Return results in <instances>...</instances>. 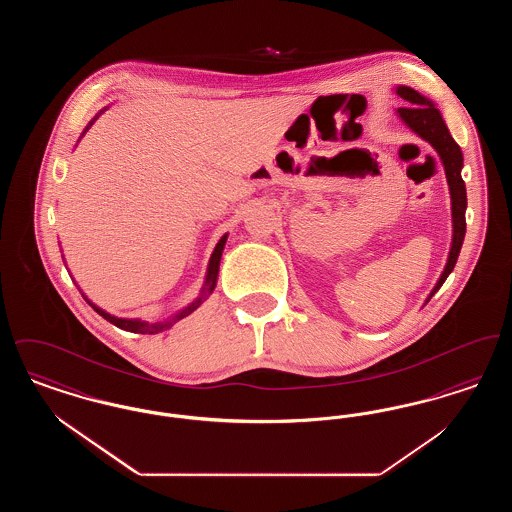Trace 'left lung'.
I'll return each instance as SVG.
<instances>
[{
	"mask_svg": "<svg viewBox=\"0 0 512 512\" xmlns=\"http://www.w3.org/2000/svg\"><path fill=\"white\" fill-rule=\"evenodd\" d=\"M395 94L403 99L407 105L399 107L397 113L401 115V119L407 122V126H411L414 132L428 140L432 146L436 147V151L443 161L445 167V176L449 182V190H451V209H453V244L449 251V261L445 265V270L439 278L434 293L438 292L441 284L447 280V276L451 274V270L455 268V263L459 259L461 247L464 242V232H466V219H464V211H466V188H464L463 176V153L461 147L453 140V136L449 134L445 122L441 119L436 105L424 96H420L416 90L409 86H397ZM430 295V297H432Z\"/></svg>",
	"mask_w": 512,
	"mask_h": 512,
	"instance_id": "obj_1",
	"label": "left lung"
}]
</instances>
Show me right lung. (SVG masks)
<instances>
[{
    "label": "right lung",
    "instance_id": "1",
    "mask_svg": "<svg viewBox=\"0 0 512 512\" xmlns=\"http://www.w3.org/2000/svg\"><path fill=\"white\" fill-rule=\"evenodd\" d=\"M224 244H226V236H222V240H220L217 247H215V251H213V255H211V261H209V270H207V280H205V288H203V293L195 299L194 303L190 305V307H186L184 311H180L176 317L171 318V320H167V322H157V324H146V322H140V320H126V318H117L111 317L109 313H105V311H101L98 307H94L96 311H98L101 317L105 318V320H109L111 324H115L117 328H122V330H128V332H136V334H157V332H161V330H165V328H171L172 324L176 322V320H180V318L188 317L190 313H194L195 309L205 301V297L209 295V293L215 290V284H217V274H219V265H220V255H222V249H224Z\"/></svg>",
    "mask_w": 512,
    "mask_h": 512
}]
</instances>
